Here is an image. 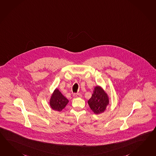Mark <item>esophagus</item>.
I'll use <instances>...</instances> for the list:
<instances>
[{"instance_id": "esophagus-1", "label": "esophagus", "mask_w": 156, "mask_h": 156, "mask_svg": "<svg viewBox=\"0 0 156 156\" xmlns=\"http://www.w3.org/2000/svg\"><path fill=\"white\" fill-rule=\"evenodd\" d=\"M82 94H80V93H78V94H73V97H75V98H77V97H82Z\"/></svg>"}]
</instances>
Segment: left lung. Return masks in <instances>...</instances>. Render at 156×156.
<instances>
[{"label": "left lung", "mask_w": 156, "mask_h": 156, "mask_svg": "<svg viewBox=\"0 0 156 156\" xmlns=\"http://www.w3.org/2000/svg\"><path fill=\"white\" fill-rule=\"evenodd\" d=\"M90 109L95 114H100L105 111L109 104L108 94L100 86L94 87L92 97L88 101Z\"/></svg>", "instance_id": "1"}]
</instances>
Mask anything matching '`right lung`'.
I'll return each instance as SVG.
<instances>
[{"instance_id": "add662e5", "label": "right lung", "mask_w": 156, "mask_h": 156, "mask_svg": "<svg viewBox=\"0 0 156 156\" xmlns=\"http://www.w3.org/2000/svg\"><path fill=\"white\" fill-rule=\"evenodd\" d=\"M69 102V100L62 95L58 89H55L50 100V105L52 110L61 111Z\"/></svg>"}]
</instances>
